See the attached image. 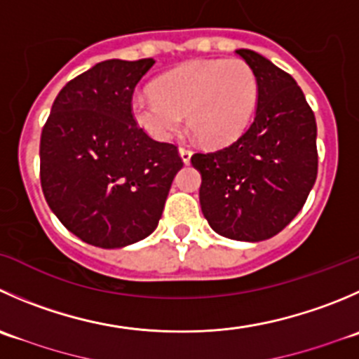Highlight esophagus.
<instances>
[{
	"label": "esophagus",
	"mask_w": 359,
	"mask_h": 359,
	"mask_svg": "<svg viewBox=\"0 0 359 359\" xmlns=\"http://www.w3.org/2000/svg\"><path fill=\"white\" fill-rule=\"evenodd\" d=\"M179 154H180V158H182V161L187 165V163L191 161V156H193V151H191V149H187V147H180L179 149Z\"/></svg>",
	"instance_id": "34e87169"
}]
</instances>
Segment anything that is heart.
<instances>
[{
    "label": "heart",
    "instance_id": "b5f03b06",
    "mask_svg": "<svg viewBox=\"0 0 359 359\" xmlns=\"http://www.w3.org/2000/svg\"><path fill=\"white\" fill-rule=\"evenodd\" d=\"M154 91L131 98L135 123L159 142L187 124L208 147H224L243 133L257 103V79L242 59L189 61L156 79Z\"/></svg>",
    "mask_w": 359,
    "mask_h": 359
}]
</instances>
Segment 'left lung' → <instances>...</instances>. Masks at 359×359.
<instances>
[{
    "instance_id": "left-lung-1",
    "label": "left lung",
    "mask_w": 359,
    "mask_h": 359,
    "mask_svg": "<svg viewBox=\"0 0 359 359\" xmlns=\"http://www.w3.org/2000/svg\"><path fill=\"white\" fill-rule=\"evenodd\" d=\"M236 54L257 79L254 121L228 147L191 158L201 173L200 205L210 228L242 242L283 231L318 177L314 112L290 73L257 52Z\"/></svg>"
}]
</instances>
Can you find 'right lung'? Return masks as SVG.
<instances>
[{"instance_id":"add662e5","label":"right lung","mask_w":359,"mask_h":359,"mask_svg":"<svg viewBox=\"0 0 359 359\" xmlns=\"http://www.w3.org/2000/svg\"><path fill=\"white\" fill-rule=\"evenodd\" d=\"M154 62L109 59L75 76L41 131L45 200L91 245L121 249L151 235L184 165L175 145L152 140L131 116L135 87Z\"/></svg>"}]
</instances>
